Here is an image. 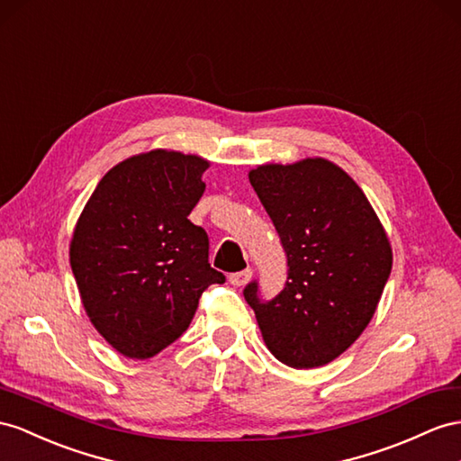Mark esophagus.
I'll list each match as a JSON object with an SVG mask.
<instances>
[{"instance_id": "obj_1", "label": "esophagus", "mask_w": 461, "mask_h": 461, "mask_svg": "<svg viewBox=\"0 0 461 461\" xmlns=\"http://www.w3.org/2000/svg\"><path fill=\"white\" fill-rule=\"evenodd\" d=\"M251 275H253V270L251 268H245V270H240V273H231L230 275V282H231L233 286H245L247 282H249Z\"/></svg>"}]
</instances>
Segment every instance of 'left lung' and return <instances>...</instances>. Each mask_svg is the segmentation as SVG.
<instances>
[{"instance_id": "8db88e82", "label": "left lung", "mask_w": 461, "mask_h": 461, "mask_svg": "<svg viewBox=\"0 0 461 461\" xmlns=\"http://www.w3.org/2000/svg\"><path fill=\"white\" fill-rule=\"evenodd\" d=\"M286 253L288 278L273 300L245 286L268 350L290 368H317L357 340L392 273V245L362 188L315 158L249 173Z\"/></svg>"}]
</instances>
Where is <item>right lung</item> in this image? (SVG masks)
<instances>
[{
  "label": "right lung",
  "instance_id": "add662e5",
  "mask_svg": "<svg viewBox=\"0 0 461 461\" xmlns=\"http://www.w3.org/2000/svg\"><path fill=\"white\" fill-rule=\"evenodd\" d=\"M208 161L153 149L103 176L76 223L69 265L91 323L128 358L146 360L191 325L198 300L226 276L208 235L188 220Z\"/></svg>",
  "mask_w": 461,
  "mask_h": 461
}]
</instances>
